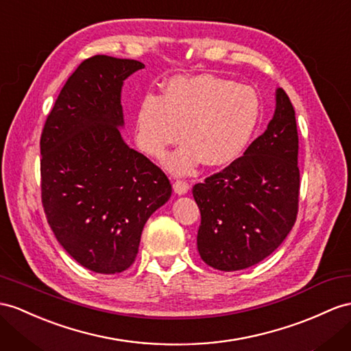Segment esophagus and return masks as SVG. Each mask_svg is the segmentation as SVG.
<instances>
[{"mask_svg":"<svg viewBox=\"0 0 351 351\" xmlns=\"http://www.w3.org/2000/svg\"><path fill=\"white\" fill-rule=\"evenodd\" d=\"M173 190L176 194L184 195L188 193V190H190V184H188L186 181H176V182H173Z\"/></svg>","mask_w":351,"mask_h":351,"instance_id":"obj_1","label":"esophagus"}]
</instances>
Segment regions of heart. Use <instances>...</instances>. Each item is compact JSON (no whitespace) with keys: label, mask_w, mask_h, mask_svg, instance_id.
<instances>
[{"label":"heart","mask_w":351,"mask_h":351,"mask_svg":"<svg viewBox=\"0 0 351 351\" xmlns=\"http://www.w3.org/2000/svg\"><path fill=\"white\" fill-rule=\"evenodd\" d=\"M261 99L250 86L215 75L175 77L163 96L147 95L136 112V141L145 154L163 158L170 145L188 143L166 161L170 172L186 175L203 163L223 167L252 141Z\"/></svg>","instance_id":"obj_1"}]
</instances>
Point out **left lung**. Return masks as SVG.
Segmentation results:
<instances>
[{"label":"left lung","mask_w":351,"mask_h":351,"mask_svg":"<svg viewBox=\"0 0 351 351\" xmlns=\"http://www.w3.org/2000/svg\"><path fill=\"white\" fill-rule=\"evenodd\" d=\"M202 213L197 249L221 271L261 263L283 243L298 213L300 169L295 110L283 88L267 130L245 154L193 188Z\"/></svg>","instance_id":"left-lung-1"}]
</instances>
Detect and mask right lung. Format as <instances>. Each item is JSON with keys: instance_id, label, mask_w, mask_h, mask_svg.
<instances>
[{"instance_id": "right-lung-1", "label": "right lung", "mask_w": 351, "mask_h": 351, "mask_svg": "<svg viewBox=\"0 0 351 351\" xmlns=\"http://www.w3.org/2000/svg\"><path fill=\"white\" fill-rule=\"evenodd\" d=\"M139 60L97 55L68 78L41 133V200L60 246L101 274L128 269L143 226L172 194L163 170L121 138L124 80Z\"/></svg>"}]
</instances>
